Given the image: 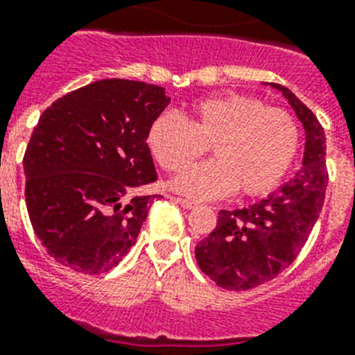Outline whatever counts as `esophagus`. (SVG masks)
I'll return each mask as SVG.
<instances>
[{
    "label": "esophagus",
    "mask_w": 355,
    "mask_h": 355,
    "mask_svg": "<svg viewBox=\"0 0 355 355\" xmlns=\"http://www.w3.org/2000/svg\"><path fill=\"white\" fill-rule=\"evenodd\" d=\"M177 204L180 205V207H184V209H193V207H196L195 202L187 200V198H177Z\"/></svg>",
    "instance_id": "esophagus-1"
}]
</instances>
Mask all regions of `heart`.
<instances>
[{"label":"heart","instance_id":"b5f03b06","mask_svg":"<svg viewBox=\"0 0 355 355\" xmlns=\"http://www.w3.org/2000/svg\"><path fill=\"white\" fill-rule=\"evenodd\" d=\"M300 126L282 108L245 94L211 95L189 106L187 119L160 113L146 142L162 169L177 173L211 150L216 159L175 178L173 187L196 200L233 191L247 196L270 191L285 177L300 150Z\"/></svg>","mask_w":355,"mask_h":355}]
</instances>
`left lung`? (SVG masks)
Here are the masks:
<instances>
[{"label":"left lung","instance_id":"1","mask_svg":"<svg viewBox=\"0 0 355 355\" xmlns=\"http://www.w3.org/2000/svg\"><path fill=\"white\" fill-rule=\"evenodd\" d=\"M270 86L285 95L302 121L305 155L293 180L243 209L220 211L216 227L195 247L202 272L227 291L258 287L296 260L320 218L329 184L323 126L288 88Z\"/></svg>","mask_w":355,"mask_h":355}]
</instances>
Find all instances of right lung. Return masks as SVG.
Wrapping results in <instances>:
<instances>
[{
    "label": "right lung",
    "mask_w": 355,
    "mask_h": 355,
    "mask_svg": "<svg viewBox=\"0 0 355 355\" xmlns=\"http://www.w3.org/2000/svg\"><path fill=\"white\" fill-rule=\"evenodd\" d=\"M169 104L162 86L103 79L62 95L41 113L23 157L35 236L53 260L108 272L130 252L157 180L146 135Z\"/></svg>",
    "instance_id": "obj_1"
}]
</instances>
